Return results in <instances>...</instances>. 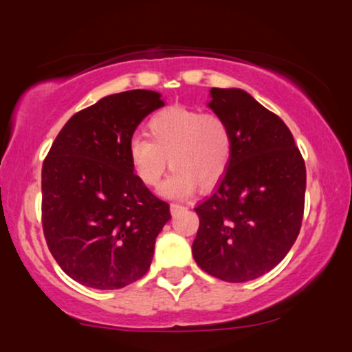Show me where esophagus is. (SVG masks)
<instances>
[{"label":"esophagus","mask_w":352,"mask_h":352,"mask_svg":"<svg viewBox=\"0 0 352 352\" xmlns=\"http://www.w3.org/2000/svg\"><path fill=\"white\" fill-rule=\"evenodd\" d=\"M182 210H185V205H182V204H172L170 205V212L172 213H179V212H182Z\"/></svg>","instance_id":"obj_1"}]
</instances>
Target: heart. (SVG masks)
Listing matches in <instances>:
<instances>
[{
    "mask_svg": "<svg viewBox=\"0 0 352 352\" xmlns=\"http://www.w3.org/2000/svg\"><path fill=\"white\" fill-rule=\"evenodd\" d=\"M147 137L134 135L129 140L131 167L144 185L157 187L168 159L173 172L162 185V193L172 199L190 195L195 185H215L232 160V129L217 112L164 109L148 119Z\"/></svg>",
    "mask_w": 352,
    "mask_h": 352,
    "instance_id": "b5f03b06",
    "label": "heart"
}]
</instances>
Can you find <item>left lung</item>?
I'll return each mask as SVG.
<instances>
[{"label": "left lung", "mask_w": 352, "mask_h": 352, "mask_svg": "<svg viewBox=\"0 0 352 352\" xmlns=\"http://www.w3.org/2000/svg\"><path fill=\"white\" fill-rule=\"evenodd\" d=\"M208 106L232 129L233 153L215 188L195 207L197 265L241 283L274 268L301 230L306 167L292 131L241 89L213 87Z\"/></svg>", "instance_id": "left-lung-1"}]
</instances>
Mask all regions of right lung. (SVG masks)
I'll return each mask as SVG.
<instances>
[{
  "label": "right lung",
  "mask_w": 352,
  "mask_h": 352,
  "mask_svg": "<svg viewBox=\"0 0 352 352\" xmlns=\"http://www.w3.org/2000/svg\"><path fill=\"white\" fill-rule=\"evenodd\" d=\"M162 106L159 92L144 89L102 98L64 124L44 159V238L80 285L119 289L151 268L170 207L137 179L127 145L140 120Z\"/></svg>",
  "instance_id": "obj_1"
}]
</instances>
